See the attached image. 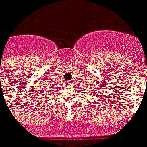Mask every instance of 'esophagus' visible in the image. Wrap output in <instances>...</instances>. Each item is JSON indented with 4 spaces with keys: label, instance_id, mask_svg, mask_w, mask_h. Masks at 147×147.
I'll use <instances>...</instances> for the list:
<instances>
[{
    "label": "esophagus",
    "instance_id": "1",
    "mask_svg": "<svg viewBox=\"0 0 147 147\" xmlns=\"http://www.w3.org/2000/svg\"><path fill=\"white\" fill-rule=\"evenodd\" d=\"M65 85H69L70 84V82H68V81H66V82H65Z\"/></svg>",
    "mask_w": 147,
    "mask_h": 147
}]
</instances>
